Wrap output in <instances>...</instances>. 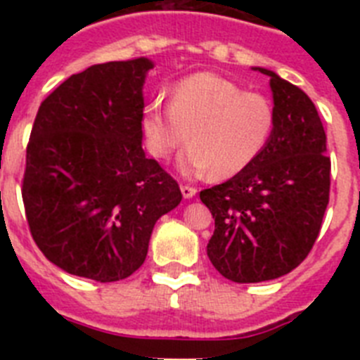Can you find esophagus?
I'll use <instances>...</instances> for the list:
<instances>
[{"label": "esophagus", "instance_id": "esophagus-1", "mask_svg": "<svg viewBox=\"0 0 360 360\" xmlns=\"http://www.w3.org/2000/svg\"><path fill=\"white\" fill-rule=\"evenodd\" d=\"M180 191H182V196L184 198H193V196L196 195V187H191V186H182L180 187Z\"/></svg>", "mask_w": 360, "mask_h": 360}]
</instances>
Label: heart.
I'll return each instance as SVG.
<instances>
[{
	"instance_id": "1",
	"label": "heart",
	"mask_w": 360,
	"mask_h": 360,
	"mask_svg": "<svg viewBox=\"0 0 360 360\" xmlns=\"http://www.w3.org/2000/svg\"><path fill=\"white\" fill-rule=\"evenodd\" d=\"M274 126L276 111L269 98L209 72L178 81L171 90V106L157 97L142 111L146 148L157 160H169L187 141L193 142L178 160L187 176L241 173L262 155Z\"/></svg>"
}]
</instances>
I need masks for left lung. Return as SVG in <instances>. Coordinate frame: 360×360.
Wrapping results in <instances>:
<instances>
[{"label": "left lung", "mask_w": 360, "mask_h": 360, "mask_svg": "<svg viewBox=\"0 0 360 360\" xmlns=\"http://www.w3.org/2000/svg\"><path fill=\"white\" fill-rule=\"evenodd\" d=\"M252 70L270 77L272 139L247 169L200 193L214 218L207 256L234 283L294 270L316 243L330 198L326 133L314 103L272 70Z\"/></svg>", "instance_id": "1"}]
</instances>
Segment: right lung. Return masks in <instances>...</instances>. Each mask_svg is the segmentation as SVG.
Instances as JSON below:
<instances>
[{"label": "right lung", "mask_w": 360, "mask_h": 360, "mask_svg": "<svg viewBox=\"0 0 360 360\" xmlns=\"http://www.w3.org/2000/svg\"><path fill=\"white\" fill-rule=\"evenodd\" d=\"M148 57L94 65L44 98L32 126L23 203L49 262L111 283L141 269L157 219L182 193L142 149Z\"/></svg>", "instance_id": "right-lung-1"}]
</instances>
